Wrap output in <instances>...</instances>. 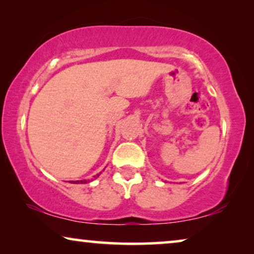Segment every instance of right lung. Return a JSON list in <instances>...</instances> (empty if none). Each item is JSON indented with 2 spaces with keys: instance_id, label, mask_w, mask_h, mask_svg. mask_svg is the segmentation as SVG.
<instances>
[{
  "instance_id": "1",
  "label": "right lung",
  "mask_w": 254,
  "mask_h": 254,
  "mask_svg": "<svg viewBox=\"0 0 254 254\" xmlns=\"http://www.w3.org/2000/svg\"><path fill=\"white\" fill-rule=\"evenodd\" d=\"M97 176H99V175H97ZM95 178H97L96 176H95ZM71 183H72V182H71ZM79 183H81V184H86L88 182H86V180H81V182H74V184H79Z\"/></svg>"
}]
</instances>
